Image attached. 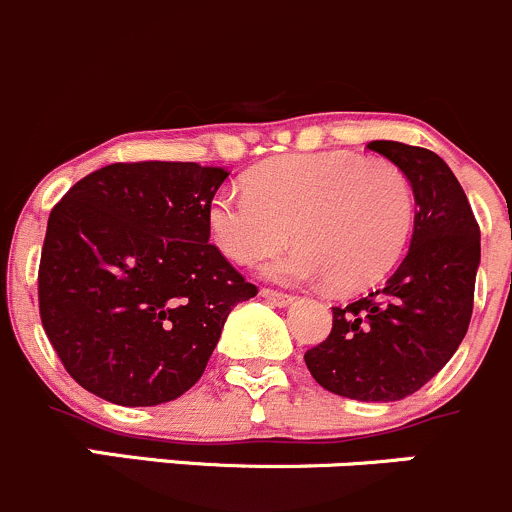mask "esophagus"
<instances>
[{"label":"esophagus","mask_w":512,"mask_h":512,"mask_svg":"<svg viewBox=\"0 0 512 512\" xmlns=\"http://www.w3.org/2000/svg\"><path fill=\"white\" fill-rule=\"evenodd\" d=\"M262 299H267L270 304H275V307H287V304L294 302L292 294H285V292H277V289H260Z\"/></svg>","instance_id":"obj_1"}]
</instances>
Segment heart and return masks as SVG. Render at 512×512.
<instances>
[{
	"label": "heart",
	"mask_w": 512,
	"mask_h": 512,
	"mask_svg": "<svg viewBox=\"0 0 512 512\" xmlns=\"http://www.w3.org/2000/svg\"><path fill=\"white\" fill-rule=\"evenodd\" d=\"M414 190L399 165L347 151L294 153L260 165L247 188H223L208 205L215 245L240 265L297 245L262 265L277 282L327 277L339 292L369 287L404 252Z\"/></svg>",
	"instance_id": "1"
}]
</instances>
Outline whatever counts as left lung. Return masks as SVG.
Here are the masks:
<instances>
[{
	"label": "left lung",
	"mask_w": 512,
	"mask_h": 512,
	"mask_svg": "<svg viewBox=\"0 0 512 512\" xmlns=\"http://www.w3.org/2000/svg\"><path fill=\"white\" fill-rule=\"evenodd\" d=\"M366 148L409 178L416 200L411 247L376 292L332 307V332L304 361L332 394L399 401L431 381L466 337L480 230L446 160L399 141H371Z\"/></svg>",
	"instance_id": "8db88e82"
}]
</instances>
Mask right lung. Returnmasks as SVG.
I'll return each instance as SVG.
<instances>
[{"label":"right lung","instance_id":"obj_1","mask_svg":"<svg viewBox=\"0 0 512 512\" xmlns=\"http://www.w3.org/2000/svg\"><path fill=\"white\" fill-rule=\"evenodd\" d=\"M225 168L113 163L54 205L39 314L76 384L118 406H158L203 376L227 314L257 287L210 245Z\"/></svg>","mask_w":512,"mask_h":512}]
</instances>
